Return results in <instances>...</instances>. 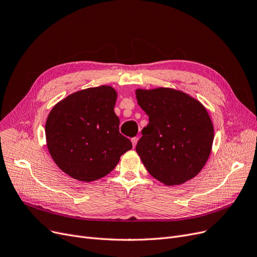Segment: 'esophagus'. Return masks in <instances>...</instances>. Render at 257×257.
I'll use <instances>...</instances> for the list:
<instances>
[{
	"mask_svg": "<svg viewBox=\"0 0 257 257\" xmlns=\"http://www.w3.org/2000/svg\"><path fill=\"white\" fill-rule=\"evenodd\" d=\"M137 142H138V138L137 137H134V138H132V143H133V147H136V145H137Z\"/></svg>",
	"mask_w": 257,
	"mask_h": 257,
	"instance_id": "obj_1",
	"label": "esophagus"
}]
</instances>
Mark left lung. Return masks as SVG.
<instances>
[{
    "label": "left lung",
    "mask_w": 257,
    "mask_h": 257,
    "mask_svg": "<svg viewBox=\"0 0 257 257\" xmlns=\"http://www.w3.org/2000/svg\"><path fill=\"white\" fill-rule=\"evenodd\" d=\"M136 98L149 116L136 146L148 172L167 186L196 176L210 156L214 139L207 109L173 88L137 89Z\"/></svg>",
    "instance_id": "1"
}]
</instances>
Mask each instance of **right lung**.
Here are the masks:
<instances>
[{
  "label": "right lung",
  "mask_w": 257,
  "mask_h": 257,
  "mask_svg": "<svg viewBox=\"0 0 257 257\" xmlns=\"http://www.w3.org/2000/svg\"><path fill=\"white\" fill-rule=\"evenodd\" d=\"M111 86L90 87L67 96L50 110L46 143L57 166L80 181H94L115 169L132 142L120 134Z\"/></svg>",
  "instance_id": "1"
}]
</instances>
